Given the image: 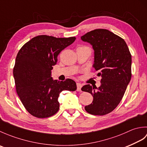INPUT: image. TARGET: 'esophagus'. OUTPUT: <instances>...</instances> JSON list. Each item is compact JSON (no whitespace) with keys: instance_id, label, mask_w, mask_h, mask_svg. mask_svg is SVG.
<instances>
[{"instance_id":"esophagus-1","label":"esophagus","mask_w":147,"mask_h":147,"mask_svg":"<svg viewBox=\"0 0 147 147\" xmlns=\"http://www.w3.org/2000/svg\"><path fill=\"white\" fill-rule=\"evenodd\" d=\"M76 85H77V91H78V92L82 91V90H81V88H82V84L80 83H77Z\"/></svg>"}]
</instances>
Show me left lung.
<instances>
[{
  "label": "left lung",
  "mask_w": 147,
  "mask_h": 147,
  "mask_svg": "<svg viewBox=\"0 0 147 147\" xmlns=\"http://www.w3.org/2000/svg\"><path fill=\"white\" fill-rule=\"evenodd\" d=\"M90 43L94 51L93 67L99 71L101 85L98 88L90 85L82 90L92 95L91 104L85 111L93 115L110 113L119 104L131 78V55L125 41L105 29H96L81 37Z\"/></svg>",
  "instance_id": "obj_1"
}]
</instances>
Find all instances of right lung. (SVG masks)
Returning <instances> with one entry per match:
<instances>
[{"mask_svg":"<svg viewBox=\"0 0 147 147\" xmlns=\"http://www.w3.org/2000/svg\"><path fill=\"white\" fill-rule=\"evenodd\" d=\"M75 40V37L37 36L18 53L13 69L16 92L24 107L33 116L45 118L54 115L59 109L60 93L76 90L73 80L58 82L52 77L59 53Z\"/></svg>","mask_w":147,"mask_h":147,"instance_id":"right-lung-1","label":"right lung"}]
</instances>
